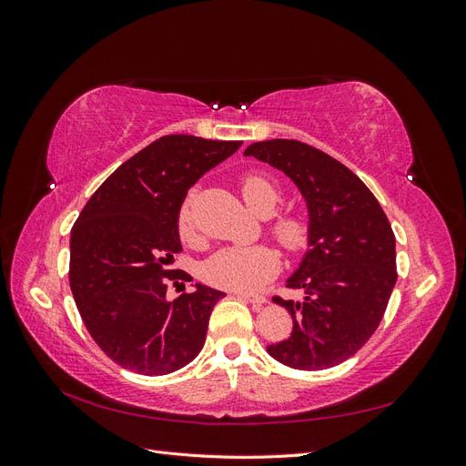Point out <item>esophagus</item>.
Masks as SVG:
<instances>
[{
  "label": "esophagus",
  "instance_id": "1",
  "mask_svg": "<svg viewBox=\"0 0 466 466\" xmlns=\"http://www.w3.org/2000/svg\"><path fill=\"white\" fill-rule=\"evenodd\" d=\"M233 295H237V298H243V299L250 301L252 305H264V303H266L264 295H252V293H243V291H233Z\"/></svg>",
  "mask_w": 466,
  "mask_h": 466
}]
</instances>
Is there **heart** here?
I'll use <instances>...</instances> for the list:
<instances>
[{"mask_svg": "<svg viewBox=\"0 0 466 466\" xmlns=\"http://www.w3.org/2000/svg\"><path fill=\"white\" fill-rule=\"evenodd\" d=\"M241 194L247 206L258 216H270L276 211L281 190L278 182L262 173H248L241 180ZM194 194L178 208L177 229L180 238L194 241L196 228L192 218ZM270 231L288 250L298 252L307 247L309 223L301 214L295 211H281L270 219ZM279 270V257L272 247L252 245V247H228L218 250L206 262V279L223 289L231 291H255L266 281H270Z\"/></svg>", "mask_w": 466, "mask_h": 466, "instance_id": "1", "label": "heart"}]
</instances>
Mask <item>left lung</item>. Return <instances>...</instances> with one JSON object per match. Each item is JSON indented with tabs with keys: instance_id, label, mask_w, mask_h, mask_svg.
I'll list each match as a JSON object with an SVG mask.
<instances>
[{
	"instance_id": "left-lung-1",
	"label": "left lung",
	"mask_w": 466,
	"mask_h": 466,
	"mask_svg": "<svg viewBox=\"0 0 466 466\" xmlns=\"http://www.w3.org/2000/svg\"><path fill=\"white\" fill-rule=\"evenodd\" d=\"M293 180L309 211V250L288 278L303 299L274 298L293 319L288 340L268 346L279 363L329 370L370 340L397 284L394 233L361 178L298 139H268L245 149Z\"/></svg>"
}]
</instances>
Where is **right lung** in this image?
<instances>
[{"mask_svg":"<svg viewBox=\"0 0 466 466\" xmlns=\"http://www.w3.org/2000/svg\"><path fill=\"white\" fill-rule=\"evenodd\" d=\"M238 147L187 134L155 139L96 188L74 223L69 288L93 340L124 370L167 375L200 354L225 293L196 284L168 301L173 270L165 266L182 250L177 216L188 188Z\"/></svg>","mask_w":466,"mask_h":466,"instance_id":"obj_1","label":"right lung"}]
</instances>
